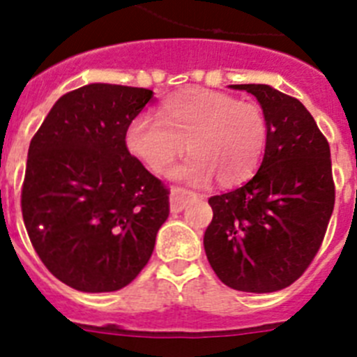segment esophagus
<instances>
[{
  "label": "esophagus",
  "instance_id": "1",
  "mask_svg": "<svg viewBox=\"0 0 357 357\" xmlns=\"http://www.w3.org/2000/svg\"><path fill=\"white\" fill-rule=\"evenodd\" d=\"M198 195L195 191H189L185 188H173L172 197H169V207H172V213H181L189 202L197 198Z\"/></svg>",
  "mask_w": 357,
  "mask_h": 357
}]
</instances>
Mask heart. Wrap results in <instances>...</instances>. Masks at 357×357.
Returning a JSON list of instances; mask_svg holds the SVG:
<instances>
[{"label":"heart","instance_id":"obj_1","mask_svg":"<svg viewBox=\"0 0 357 357\" xmlns=\"http://www.w3.org/2000/svg\"><path fill=\"white\" fill-rule=\"evenodd\" d=\"M128 151L155 175H166L175 160L191 153L175 175L193 184L216 176L222 185L248 181L259 168L268 143L264 110L213 89L178 91L162 102L157 118L139 116L125 135Z\"/></svg>","mask_w":357,"mask_h":357}]
</instances>
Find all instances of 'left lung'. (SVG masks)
I'll list each match as a JSON object with an SVG mask.
<instances>
[{
	"mask_svg": "<svg viewBox=\"0 0 357 357\" xmlns=\"http://www.w3.org/2000/svg\"><path fill=\"white\" fill-rule=\"evenodd\" d=\"M257 98L268 121L263 162L241 188L209 198L207 259L238 291L288 288L320 250L334 209L331 150L296 98L264 84L230 85Z\"/></svg>",
	"mask_w": 357,
	"mask_h": 357,
	"instance_id": "obj_1",
	"label": "left lung"
}]
</instances>
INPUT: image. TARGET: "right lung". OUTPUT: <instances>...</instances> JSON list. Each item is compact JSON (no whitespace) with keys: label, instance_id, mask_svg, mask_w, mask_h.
<instances>
[{"label":"right lung","instance_id":"obj_1","mask_svg":"<svg viewBox=\"0 0 357 357\" xmlns=\"http://www.w3.org/2000/svg\"><path fill=\"white\" fill-rule=\"evenodd\" d=\"M143 87L89 84L53 105L28 148L21 211L50 272L85 293L118 291L150 261L169 189L130 155Z\"/></svg>","mask_w":357,"mask_h":357}]
</instances>
